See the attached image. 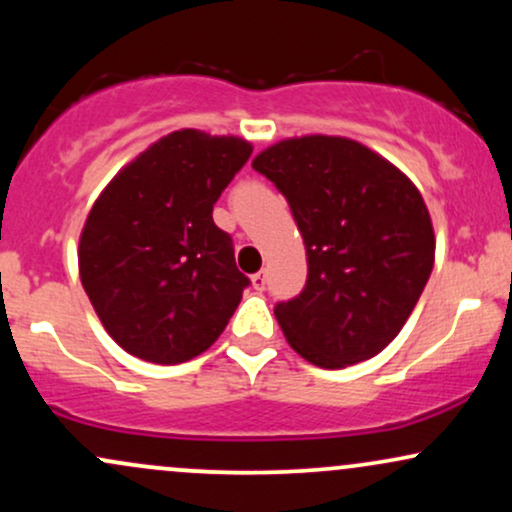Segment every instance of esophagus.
Wrapping results in <instances>:
<instances>
[{
	"mask_svg": "<svg viewBox=\"0 0 512 512\" xmlns=\"http://www.w3.org/2000/svg\"><path fill=\"white\" fill-rule=\"evenodd\" d=\"M252 286H255V291H264L267 289V272H257V274H252Z\"/></svg>",
	"mask_w": 512,
	"mask_h": 512,
	"instance_id": "34e87169",
	"label": "esophagus"
}]
</instances>
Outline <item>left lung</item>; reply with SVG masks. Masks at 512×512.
Listing matches in <instances>:
<instances>
[{
    "mask_svg": "<svg viewBox=\"0 0 512 512\" xmlns=\"http://www.w3.org/2000/svg\"><path fill=\"white\" fill-rule=\"evenodd\" d=\"M289 202L308 281L274 315L293 349L346 368L385 349L419 301L436 255L424 197L402 170L354 139H286L252 161Z\"/></svg>",
    "mask_w": 512,
    "mask_h": 512,
    "instance_id": "1",
    "label": "left lung"
}]
</instances>
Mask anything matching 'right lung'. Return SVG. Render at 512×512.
Instances as JSON below:
<instances>
[{
  "label": "right lung",
  "instance_id": "1",
  "mask_svg": "<svg viewBox=\"0 0 512 512\" xmlns=\"http://www.w3.org/2000/svg\"><path fill=\"white\" fill-rule=\"evenodd\" d=\"M250 154L245 139L180 129L96 199L81 231L79 274L127 354L170 366L207 351L226 330L250 279L211 211Z\"/></svg>",
  "mask_w": 512,
  "mask_h": 512
}]
</instances>
